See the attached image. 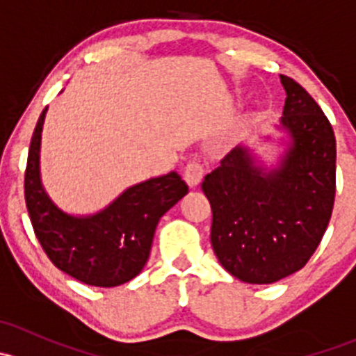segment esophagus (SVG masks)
Returning <instances> with one entry per match:
<instances>
[{"mask_svg": "<svg viewBox=\"0 0 356 356\" xmlns=\"http://www.w3.org/2000/svg\"><path fill=\"white\" fill-rule=\"evenodd\" d=\"M203 175H204V167L198 160L188 161V165L184 167V181L188 182L191 188H196V186L200 184Z\"/></svg>", "mask_w": 356, "mask_h": 356, "instance_id": "obj_1", "label": "esophagus"}]
</instances>
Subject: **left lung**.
I'll list each match as a JSON object with an SVG mask.
<instances>
[{
    "label": "left lung",
    "mask_w": 356,
    "mask_h": 356,
    "mask_svg": "<svg viewBox=\"0 0 356 356\" xmlns=\"http://www.w3.org/2000/svg\"><path fill=\"white\" fill-rule=\"evenodd\" d=\"M281 125L291 146L279 168L254 167L236 148L201 182L211 207L210 241L222 267L250 284H272L307 265L336 196V138L314 98L288 75Z\"/></svg>",
    "instance_id": "obj_1"
}]
</instances>
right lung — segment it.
Returning a JSON list of instances; mask_svg holds the SVG:
<instances>
[{"label":"right lung","instance_id":"1","mask_svg":"<svg viewBox=\"0 0 356 356\" xmlns=\"http://www.w3.org/2000/svg\"><path fill=\"white\" fill-rule=\"evenodd\" d=\"M42 110L25 167V204L35 238L56 268L98 288H113L134 279L146 265L158 220L182 196L188 184L177 172L136 184L108 208L91 217H72L60 210L41 186L39 146Z\"/></svg>","mask_w":356,"mask_h":356}]
</instances>
